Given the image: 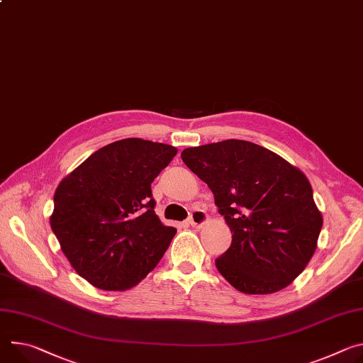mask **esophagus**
Here are the masks:
<instances>
[{
  "mask_svg": "<svg viewBox=\"0 0 363 363\" xmlns=\"http://www.w3.org/2000/svg\"><path fill=\"white\" fill-rule=\"evenodd\" d=\"M207 220H208V216H207V213H206L204 210H201V208L192 210L191 214H189V218H188V221H189V224H191L192 227H201Z\"/></svg>",
  "mask_w": 363,
  "mask_h": 363,
  "instance_id": "obj_1",
  "label": "esophagus"
}]
</instances>
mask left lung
Masks as SVG:
<instances>
[{
	"instance_id": "obj_1",
	"label": "left lung",
	"mask_w": 363,
	"mask_h": 363,
	"mask_svg": "<svg viewBox=\"0 0 363 363\" xmlns=\"http://www.w3.org/2000/svg\"><path fill=\"white\" fill-rule=\"evenodd\" d=\"M181 157L213 191L232 230V245L216 259L218 272L245 294L288 286L314 255L323 225L307 177L246 140L188 147Z\"/></svg>"
}]
</instances>
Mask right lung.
I'll list each match as a JSON object with an SVG mask.
<instances>
[{
  "label": "right lung",
  "instance_id": "right-lung-1",
  "mask_svg": "<svg viewBox=\"0 0 363 363\" xmlns=\"http://www.w3.org/2000/svg\"><path fill=\"white\" fill-rule=\"evenodd\" d=\"M177 152L123 139L94 152L56 188L50 227L74 269L94 286H135L169 247L177 228L155 214L150 185Z\"/></svg>",
  "mask_w": 363,
  "mask_h": 363
}]
</instances>
